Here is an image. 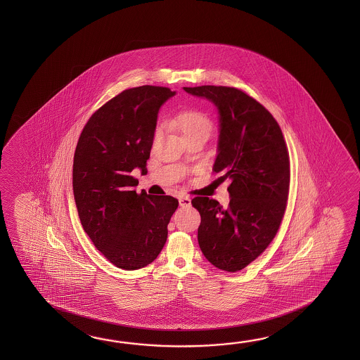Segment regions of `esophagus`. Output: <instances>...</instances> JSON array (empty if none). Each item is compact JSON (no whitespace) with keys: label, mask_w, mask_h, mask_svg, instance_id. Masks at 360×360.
<instances>
[{"label":"esophagus","mask_w":360,"mask_h":360,"mask_svg":"<svg viewBox=\"0 0 360 360\" xmlns=\"http://www.w3.org/2000/svg\"><path fill=\"white\" fill-rule=\"evenodd\" d=\"M179 203H180V207L188 208V207L191 206V199L189 198V197H184V195H181V197L179 198Z\"/></svg>","instance_id":"esophagus-1"}]
</instances>
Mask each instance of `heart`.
<instances>
[{
  "mask_svg": "<svg viewBox=\"0 0 360 360\" xmlns=\"http://www.w3.org/2000/svg\"><path fill=\"white\" fill-rule=\"evenodd\" d=\"M179 130L184 139L198 134H208L212 130V121L208 115L199 110H185L175 118Z\"/></svg>",
  "mask_w": 360,
  "mask_h": 360,
  "instance_id": "1",
  "label": "heart"
}]
</instances>
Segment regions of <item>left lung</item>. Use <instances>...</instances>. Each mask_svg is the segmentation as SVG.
Wrapping results in <instances>:
<instances>
[{"instance_id":"1","label":"left lung","mask_w":360,"mask_h":360,"mask_svg":"<svg viewBox=\"0 0 360 360\" xmlns=\"http://www.w3.org/2000/svg\"><path fill=\"white\" fill-rule=\"evenodd\" d=\"M212 101L220 115L214 171L229 179L228 208L195 197L200 214L198 243L207 260L239 271L264 252L283 220L290 191V154L283 134L266 108L245 91L226 86L184 87Z\"/></svg>"}]
</instances>
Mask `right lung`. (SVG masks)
Instances as JSON below:
<instances>
[{
  "instance_id": "right-lung-1",
  "label": "right lung",
  "mask_w": 360,
  "mask_h": 360,
  "mask_svg": "<svg viewBox=\"0 0 360 360\" xmlns=\"http://www.w3.org/2000/svg\"><path fill=\"white\" fill-rule=\"evenodd\" d=\"M175 92L161 86L127 89L84 124L73 158V194L86 234L117 268L153 262L167 239L179 200L134 191L135 169L148 172L158 110Z\"/></svg>"
}]
</instances>
